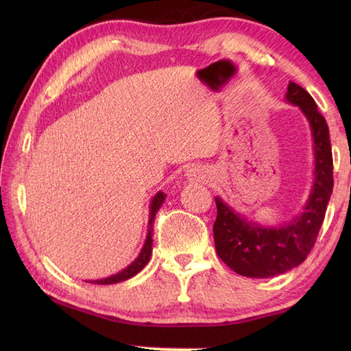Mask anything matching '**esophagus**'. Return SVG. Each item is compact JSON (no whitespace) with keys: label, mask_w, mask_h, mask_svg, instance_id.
<instances>
[{"label":"esophagus","mask_w":351,"mask_h":351,"mask_svg":"<svg viewBox=\"0 0 351 351\" xmlns=\"http://www.w3.org/2000/svg\"><path fill=\"white\" fill-rule=\"evenodd\" d=\"M187 178L190 181H196V182H206L210 180V175H208V170L205 167L195 166L187 170Z\"/></svg>","instance_id":"esophagus-1"}]
</instances>
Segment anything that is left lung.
Returning <instances> with one entry per match:
<instances>
[{
    "mask_svg": "<svg viewBox=\"0 0 351 351\" xmlns=\"http://www.w3.org/2000/svg\"><path fill=\"white\" fill-rule=\"evenodd\" d=\"M285 98L302 110L311 126L315 155L314 185L303 213L279 228L247 221L215 197V250L223 263L245 278H273L300 265L314 247L333 191V158L326 119L314 98L293 81H289Z\"/></svg>",
    "mask_w": 351,
    "mask_h": 351,
    "instance_id": "left-lung-1",
    "label": "left lung"
}]
</instances>
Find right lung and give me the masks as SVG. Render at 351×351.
Here are the masks:
<instances>
[{"instance_id": "right-lung-1", "label": "right lung", "mask_w": 351, "mask_h": 351, "mask_svg": "<svg viewBox=\"0 0 351 351\" xmlns=\"http://www.w3.org/2000/svg\"><path fill=\"white\" fill-rule=\"evenodd\" d=\"M164 199H166V195L162 191H158L154 196L151 206H149V223H147V235H146V241L143 249H141L140 255L136 258V261L123 268L122 271H119L117 274L110 276V278L106 279H98V280H88L90 283H96V285H111V283H119L123 280L131 279L132 276H136L138 271L143 270V267L149 263L151 259V253H152V235H154V221H155V215L158 213V210L161 208V205L164 204Z\"/></svg>"}]
</instances>
